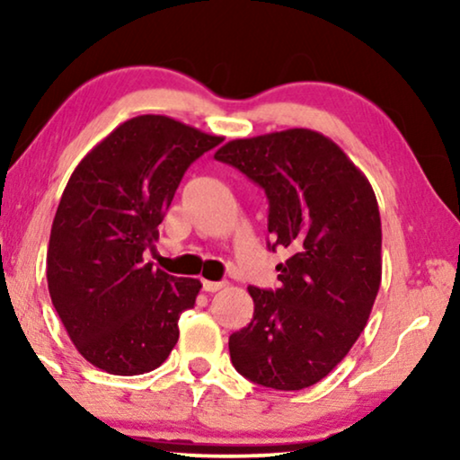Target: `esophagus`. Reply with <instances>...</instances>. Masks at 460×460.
I'll list each match as a JSON object with an SVG mask.
<instances>
[{"label": "esophagus", "instance_id": "esophagus-1", "mask_svg": "<svg viewBox=\"0 0 460 460\" xmlns=\"http://www.w3.org/2000/svg\"><path fill=\"white\" fill-rule=\"evenodd\" d=\"M226 282H216V280H203V291L207 293H216L219 288H224Z\"/></svg>", "mask_w": 460, "mask_h": 460}]
</instances>
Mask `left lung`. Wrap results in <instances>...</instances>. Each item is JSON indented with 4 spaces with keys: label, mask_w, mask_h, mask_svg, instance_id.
Returning <instances> with one entry per match:
<instances>
[{
    "label": "left lung",
    "mask_w": 460,
    "mask_h": 460,
    "mask_svg": "<svg viewBox=\"0 0 460 460\" xmlns=\"http://www.w3.org/2000/svg\"><path fill=\"white\" fill-rule=\"evenodd\" d=\"M216 159L266 190L270 249L288 251L276 291L249 287L253 318L230 335V360L263 387H310L348 356L379 293L373 186L331 137L304 128L232 140Z\"/></svg>",
    "instance_id": "obj_1"
}]
</instances>
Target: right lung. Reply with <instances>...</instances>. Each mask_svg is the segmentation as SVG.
Listing matches in <instances>:
<instances>
[{"label": "right lung", "instance_id": "1", "mask_svg": "<svg viewBox=\"0 0 460 460\" xmlns=\"http://www.w3.org/2000/svg\"><path fill=\"white\" fill-rule=\"evenodd\" d=\"M205 134L165 115L112 129L68 180L48 244L52 304L87 362L111 375L159 368L178 343V320L200 280L144 261L190 163L216 148Z\"/></svg>", "mask_w": 460, "mask_h": 460}]
</instances>
